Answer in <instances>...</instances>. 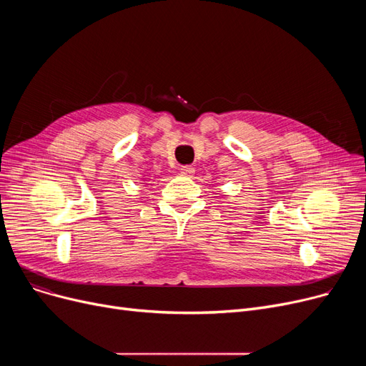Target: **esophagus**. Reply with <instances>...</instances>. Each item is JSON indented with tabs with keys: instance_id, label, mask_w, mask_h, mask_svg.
<instances>
[{
	"instance_id": "esophagus-1",
	"label": "esophagus",
	"mask_w": 366,
	"mask_h": 366,
	"mask_svg": "<svg viewBox=\"0 0 366 366\" xmlns=\"http://www.w3.org/2000/svg\"><path fill=\"white\" fill-rule=\"evenodd\" d=\"M194 167L193 166H182L181 167V173L184 177H193L194 175Z\"/></svg>"
}]
</instances>
